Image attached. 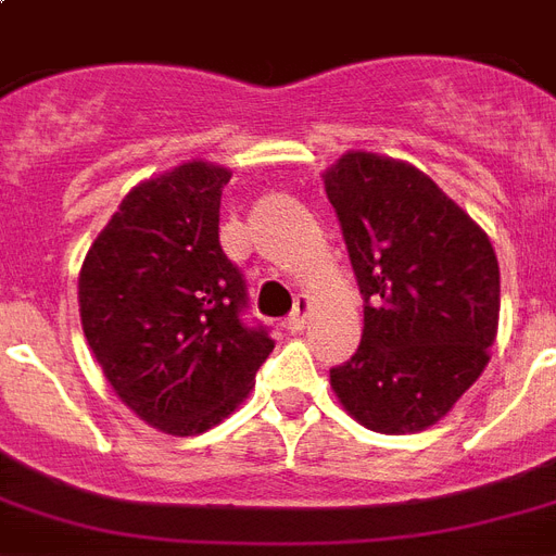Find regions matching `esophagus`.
Segmentation results:
<instances>
[{"label":"esophagus","instance_id":"esophagus-1","mask_svg":"<svg viewBox=\"0 0 556 556\" xmlns=\"http://www.w3.org/2000/svg\"><path fill=\"white\" fill-rule=\"evenodd\" d=\"M308 312H312V300H308V296H296L294 312L288 314L286 329L288 331H303L305 329V320H308Z\"/></svg>","mask_w":556,"mask_h":556}]
</instances>
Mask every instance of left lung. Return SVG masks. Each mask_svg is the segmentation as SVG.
Listing matches in <instances>:
<instances>
[{
	"instance_id": "8db88e82",
	"label": "left lung",
	"mask_w": 556,
	"mask_h": 556,
	"mask_svg": "<svg viewBox=\"0 0 556 556\" xmlns=\"http://www.w3.org/2000/svg\"><path fill=\"white\" fill-rule=\"evenodd\" d=\"M364 294V338L331 389L375 432L441 421L488 366L500 262L482 227L421 169L349 152L326 173Z\"/></svg>"
}]
</instances>
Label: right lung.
<instances>
[{
  "instance_id": "obj_1",
  "label": "right lung",
  "mask_w": 556,
  "mask_h": 556,
  "mask_svg": "<svg viewBox=\"0 0 556 556\" xmlns=\"http://www.w3.org/2000/svg\"><path fill=\"white\" fill-rule=\"evenodd\" d=\"M230 169L190 161L135 187L80 268L83 334L135 415L195 435L242 404L274 352L244 323L242 270L218 242Z\"/></svg>"
}]
</instances>
